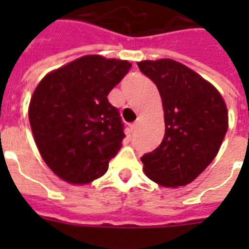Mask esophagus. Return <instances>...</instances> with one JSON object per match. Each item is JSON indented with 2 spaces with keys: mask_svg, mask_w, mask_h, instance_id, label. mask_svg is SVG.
I'll list each match as a JSON object with an SVG mask.
<instances>
[{
  "mask_svg": "<svg viewBox=\"0 0 249 249\" xmlns=\"http://www.w3.org/2000/svg\"><path fill=\"white\" fill-rule=\"evenodd\" d=\"M138 126H140V121H137V122H135V123H133V124H132V126H131V131L133 132V133H135V132L137 131Z\"/></svg>",
  "mask_w": 249,
  "mask_h": 249,
  "instance_id": "esophagus-1",
  "label": "esophagus"
}]
</instances>
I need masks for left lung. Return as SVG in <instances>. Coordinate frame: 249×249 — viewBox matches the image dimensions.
<instances>
[{"label": "left lung", "instance_id": "1", "mask_svg": "<svg viewBox=\"0 0 249 249\" xmlns=\"http://www.w3.org/2000/svg\"><path fill=\"white\" fill-rule=\"evenodd\" d=\"M137 65L157 86L166 126L160 146L141 157L144 173L160 186H186L218 153L228 128L226 103L214 86L177 61Z\"/></svg>", "mask_w": 249, "mask_h": 249}]
</instances>
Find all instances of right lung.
I'll return each mask as SVG.
<instances>
[{
    "instance_id": "right-lung-1",
    "label": "right lung",
    "mask_w": 249,
    "mask_h": 249,
    "mask_svg": "<svg viewBox=\"0 0 249 249\" xmlns=\"http://www.w3.org/2000/svg\"><path fill=\"white\" fill-rule=\"evenodd\" d=\"M128 61L89 54L50 72L35 89L28 118L39 153L71 184L102 177L124 138L108 93L128 73Z\"/></svg>"
}]
</instances>
